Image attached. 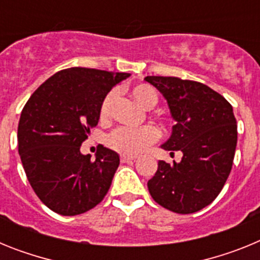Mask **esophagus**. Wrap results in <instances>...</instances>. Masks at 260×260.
<instances>
[{"label":"esophagus","mask_w":260,"mask_h":260,"mask_svg":"<svg viewBox=\"0 0 260 260\" xmlns=\"http://www.w3.org/2000/svg\"><path fill=\"white\" fill-rule=\"evenodd\" d=\"M137 156H128V155H121V162H130L134 161Z\"/></svg>","instance_id":"1"}]
</instances>
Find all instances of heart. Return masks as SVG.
<instances>
[{
	"instance_id": "1",
	"label": "heart",
	"mask_w": 260,
	"mask_h": 260,
	"mask_svg": "<svg viewBox=\"0 0 260 260\" xmlns=\"http://www.w3.org/2000/svg\"><path fill=\"white\" fill-rule=\"evenodd\" d=\"M133 96L144 108H152L157 103L156 91L148 84H138L133 88ZM116 99V91H110L107 93L102 103L100 114L102 117H108ZM158 130L155 126L146 125L142 127H128L121 126L108 135V144L113 150L118 151L125 155H138L143 152L147 147L157 141Z\"/></svg>"
}]
</instances>
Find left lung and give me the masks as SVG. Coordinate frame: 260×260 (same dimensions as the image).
I'll use <instances>...</instances> for the list:
<instances>
[{"mask_svg":"<svg viewBox=\"0 0 260 260\" xmlns=\"http://www.w3.org/2000/svg\"><path fill=\"white\" fill-rule=\"evenodd\" d=\"M160 91L176 121L161 148L181 151L173 164L160 160L148 191L156 203L177 213H192L212 203L233 165L237 121L233 108L220 93L194 80L146 77Z\"/></svg>","mask_w":260,"mask_h":260,"instance_id":"left-lung-1","label":"left lung"}]
</instances>
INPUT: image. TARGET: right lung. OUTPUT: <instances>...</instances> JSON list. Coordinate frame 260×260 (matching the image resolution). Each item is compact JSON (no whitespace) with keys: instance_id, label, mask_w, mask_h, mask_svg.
Listing matches in <instances>:
<instances>
[{"instance_id":"1","label":"right lung","mask_w":260,"mask_h":260,"mask_svg":"<svg viewBox=\"0 0 260 260\" xmlns=\"http://www.w3.org/2000/svg\"><path fill=\"white\" fill-rule=\"evenodd\" d=\"M127 73L70 68L47 79L20 114L18 151L40 201L62 216L87 212L104 199L119 156L100 146L95 160L80 146L100 118L107 93Z\"/></svg>"}]
</instances>
